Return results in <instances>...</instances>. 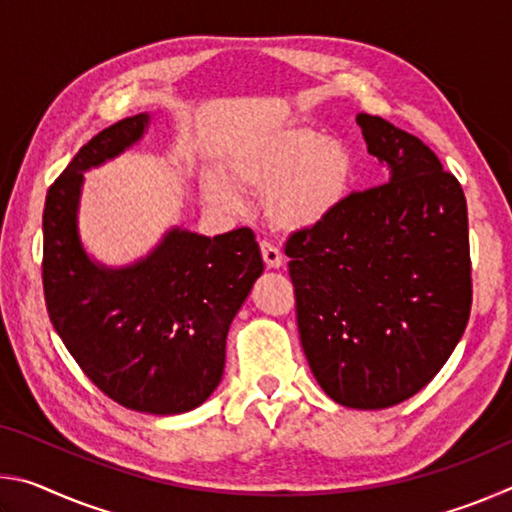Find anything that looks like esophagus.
<instances>
[{
    "mask_svg": "<svg viewBox=\"0 0 512 512\" xmlns=\"http://www.w3.org/2000/svg\"><path fill=\"white\" fill-rule=\"evenodd\" d=\"M259 248H262V257L268 268H280L282 262H284V255L280 253V248H275L271 241H262L259 244Z\"/></svg>",
    "mask_w": 512,
    "mask_h": 512,
    "instance_id": "1",
    "label": "esophagus"
}]
</instances>
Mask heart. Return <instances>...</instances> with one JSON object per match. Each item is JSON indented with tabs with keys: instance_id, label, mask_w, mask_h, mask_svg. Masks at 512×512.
Masks as SVG:
<instances>
[{
	"instance_id": "heart-1",
	"label": "heart",
	"mask_w": 512,
	"mask_h": 512,
	"mask_svg": "<svg viewBox=\"0 0 512 512\" xmlns=\"http://www.w3.org/2000/svg\"><path fill=\"white\" fill-rule=\"evenodd\" d=\"M228 169L246 192L264 194L266 214L277 228L309 230L348 201L357 160L343 140L293 124L237 144ZM236 186L223 173H210L205 178L207 201L223 212L244 210V194Z\"/></svg>"
}]
</instances>
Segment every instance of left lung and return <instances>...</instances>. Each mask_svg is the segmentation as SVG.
Wrapping results in <instances>:
<instances>
[{"instance_id":"obj_1","label":"left lung","mask_w":512,"mask_h":512,"mask_svg":"<svg viewBox=\"0 0 512 512\" xmlns=\"http://www.w3.org/2000/svg\"><path fill=\"white\" fill-rule=\"evenodd\" d=\"M388 183L352 192L287 241L300 343L320 388L350 409H386L445 366L472 307L467 203L427 144L359 112Z\"/></svg>"}]
</instances>
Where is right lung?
Returning a JSON list of instances; mask_svg holds the SVG:
<instances>
[{
  "mask_svg": "<svg viewBox=\"0 0 512 512\" xmlns=\"http://www.w3.org/2000/svg\"><path fill=\"white\" fill-rule=\"evenodd\" d=\"M149 112L94 135L49 187L42 287L54 329L81 370L126 409L176 415L201 406L223 377L232 318L264 271L250 228L205 237L171 228L128 266L83 248V171L140 142Z\"/></svg>",
  "mask_w": 512,
  "mask_h": 512,
  "instance_id": "1",
  "label": "right lung"
}]
</instances>
